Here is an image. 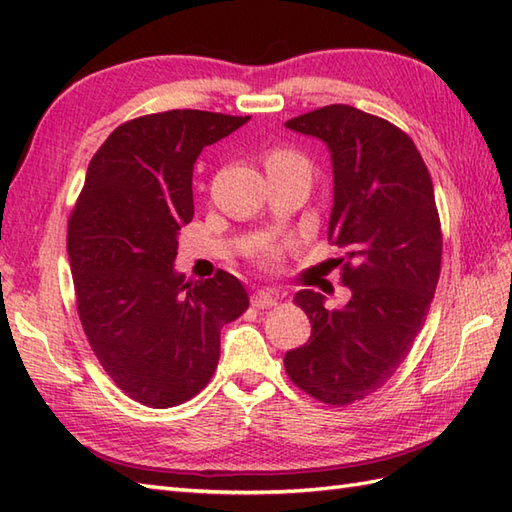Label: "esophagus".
Returning <instances> with one entry per match:
<instances>
[{
    "label": "esophagus",
    "instance_id": "obj_1",
    "mask_svg": "<svg viewBox=\"0 0 512 512\" xmlns=\"http://www.w3.org/2000/svg\"><path fill=\"white\" fill-rule=\"evenodd\" d=\"M250 303H253L255 308H273L277 303V295L273 290H257L253 292V297H250Z\"/></svg>",
    "mask_w": 512,
    "mask_h": 512
}]
</instances>
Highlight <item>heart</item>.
Listing matches in <instances>:
<instances>
[{"label":"heart","mask_w":512,"mask_h":512,"mask_svg":"<svg viewBox=\"0 0 512 512\" xmlns=\"http://www.w3.org/2000/svg\"><path fill=\"white\" fill-rule=\"evenodd\" d=\"M266 169H268V176H286V173H301V176H308L310 162L297 149L275 147L268 151Z\"/></svg>","instance_id":"heart-1"}]
</instances>
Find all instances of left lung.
I'll list each match as a JSON object with an SVG mask.
<instances>
[{
    "mask_svg": "<svg viewBox=\"0 0 512 512\" xmlns=\"http://www.w3.org/2000/svg\"><path fill=\"white\" fill-rule=\"evenodd\" d=\"M286 127L330 151L328 239L352 297L330 310L319 292H297L312 334L284 365L306 394L341 407L387 383L427 319L442 259L436 195L413 140L383 118L328 105Z\"/></svg>",
    "mask_w": 512,
    "mask_h": 512,
    "instance_id": "1",
    "label": "left lung"
}]
</instances>
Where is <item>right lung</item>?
<instances>
[{
  "label": "right lung",
  "instance_id": "add662e5",
  "mask_svg": "<svg viewBox=\"0 0 512 512\" xmlns=\"http://www.w3.org/2000/svg\"><path fill=\"white\" fill-rule=\"evenodd\" d=\"M250 116L171 110L116 127L90 160L68 224L76 308L103 369L129 398H193L220 361V330L248 308L239 279L184 281L173 264L193 217V165Z\"/></svg>",
  "mask_w": 512,
  "mask_h": 512
}]
</instances>
